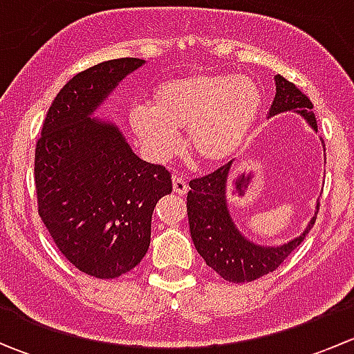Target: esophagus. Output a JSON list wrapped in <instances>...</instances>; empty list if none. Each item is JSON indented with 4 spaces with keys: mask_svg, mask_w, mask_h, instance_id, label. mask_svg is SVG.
I'll use <instances>...</instances> for the list:
<instances>
[{
    "mask_svg": "<svg viewBox=\"0 0 354 354\" xmlns=\"http://www.w3.org/2000/svg\"><path fill=\"white\" fill-rule=\"evenodd\" d=\"M173 190H174V194L181 195V197H183V195H187L188 194L187 181L180 176H174L173 178Z\"/></svg>",
    "mask_w": 354,
    "mask_h": 354,
    "instance_id": "1",
    "label": "esophagus"
}]
</instances>
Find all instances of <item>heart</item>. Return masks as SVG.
Returning a JSON list of instances; mask_svg holds the SVG:
<instances>
[{
    "mask_svg": "<svg viewBox=\"0 0 354 354\" xmlns=\"http://www.w3.org/2000/svg\"><path fill=\"white\" fill-rule=\"evenodd\" d=\"M152 108L133 106L128 114L149 154L167 159L178 147L176 130L187 127V147L198 162L230 159L255 124L262 92L248 77L195 73L162 82L152 92Z\"/></svg>",
    "mask_w": 354,
    "mask_h": 354,
    "instance_id": "heart-1",
    "label": "heart"
}]
</instances>
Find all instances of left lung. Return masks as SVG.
<instances>
[{
    "mask_svg": "<svg viewBox=\"0 0 354 354\" xmlns=\"http://www.w3.org/2000/svg\"><path fill=\"white\" fill-rule=\"evenodd\" d=\"M276 80V97L269 109V116L292 111L306 120L317 131V120L313 104L295 84L281 75ZM233 160L214 173L190 181L187 197L188 223L195 248L205 260L207 266L216 270L230 283H250L266 274L274 272L301 245L308 231L315 224L317 212L299 236L279 246H263L250 241L241 234L227 209V183Z\"/></svg>",
    "mask_w": 354,
    "mask_h": 354,
    "instance_id": "8db88e82",
    "label": "left lung"
}]
</instances>
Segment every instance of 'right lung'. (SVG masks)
Segmentation results:
<instances>
[{"mask_svg":"<svg viewBox=\"0 0 354 354\" xmlns=\"http://www.w3.org/2000/svg\"><path fill=\"white\" fill-rule=\"evenodd\" d=\"M144 63L109 59L75 75L53 101L35 145L39 216L68 262L97 279L140 263L157 200L173 192L166 167L142 160L116 124L92 118Z\"/></svg>","mask_w":354,"mask_h":354,"instance_id":"right-lung-1","label":"right lung"}]
</instances>
